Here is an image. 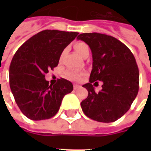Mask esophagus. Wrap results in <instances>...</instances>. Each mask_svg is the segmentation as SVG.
I'll list each match as a JSON object with an SVG mask.
<instances>
[{
    "instance_id": "34e87169",
    "label": "esophagus",
    "mask_w": 151,
    "mask_h": 151,
    "mask_svg": "<svg viewBox=\"0 0 151 151\" xmlns=\"http://www.w3.org/2000/svg\"><path fill=\"white\" fill-rule=\"evenodd\" d=\"M81 88V86L79 85H73V89L74 90H78V89Z\"/></svg>"
}]
</instances>
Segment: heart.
<instances>
[{"mask_svg":"<svg viewBox=\"0 0 151 151\" xmlns=\"http://www.w3.org/2000/svg\"><path fill=\"white\" fill-rule=\"evenodd\" d=\"M73 48L75 49L77 52L78 53L79 55L82 57H86L90 54V48L89 46L84 42L82 41H78L73 43ZM62 53V55L64 54ZM65 76L67 78L73 80V81H78L81 78V75L79 74L78 73L75 72V71H73V70H69L68 72H66Z\"/></svg>","mask_w":151,"mask_h":151,"instance_id":"obj_1","label":"heart"}]
</instances>
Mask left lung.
<instances>
[{"instance_id":"8db88e82","label":"left lung","mask_w":151,"mask_h":151,"mask_svg":"<svg viewBox=\"0 0 151 151\" xmlns=\"http://www.w3.org/2000/svg\"><path fill=\"white\" fill-rule=\"evenodd\" d=\"M91 50L93 67L90 82L82 86L88 96L81 103L84 114L99 122H114L126 113L139 89V70L129 47L116 38L99 33H83L77 37ZM103 82L95 92L92 83ZM96 82L95 83H96Z\"/></svg>"}]
</instances>
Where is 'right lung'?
Segmentation results:
<instances>
[{"label": "right lung", "mask_w": 151, "mask_h": 151, "mask_svg": "<svg viewBox=\"0 0 151 151\" xmlns=\"http://www.w3.org/2000/svg\"><path fill=\"white\" fill-rule=\"evenodd\" d=\"M78 32L45 30L22 45L10 63L9 86L15 102L26 116L33 120L50 119L59 111L64 96L73 90L66 79L49 84L45 73L58 65L63 50Z\"/></svg>", "instance_id": "1"}]
</instances>
